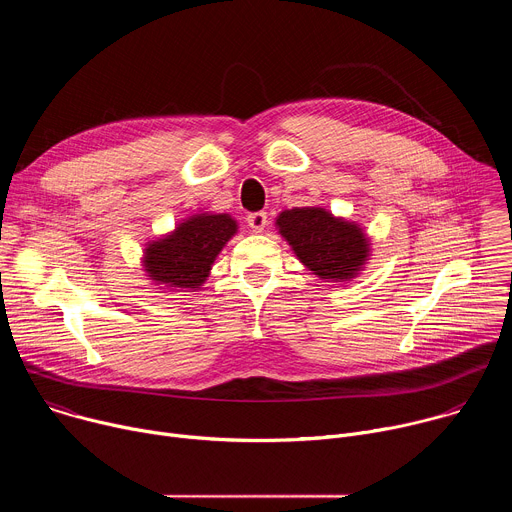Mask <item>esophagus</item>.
<instances>
[{"mask_svg": "<svg viewBox=\"0 0 512 512\" xmlns=\"http://www.w3.org/2000/svg\"><path fill=\"white\" fill-rule=\"evenodd\" d=\"M247 223L255 233H263L267 227V212L259 210V212H251L247 214Z\"/></svg>", "mask_w": 512, "mask_h": 512, "instance_id": "1", "label": "esophagus"}]
</instances>
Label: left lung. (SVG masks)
I'll list each match as a JSON object with an SVG mask.
<instances>
[{
  "label": "left lung",
  "mask_w": 512,
  "mask_h": 512,
  "mask_svg": "<svg viewBox=\"0 0 512 512\" xmlns=\"http://www.w3.org/2000/svg\"><path fill=\"white\" fill-rule=\"evenodd\" d=\"M279 235L320 279L350 281L369 259L371 243L356 223L320 206L283 210L275 218Z\"/></svg>",
  "instance_id": "left-lung-1"
}]
</instances>
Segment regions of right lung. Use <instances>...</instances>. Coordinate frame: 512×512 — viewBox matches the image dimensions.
<instances>
[{
	"mask_svg": "<svg viewBox=\"0 0 512 512\" xmlns=\"http://www.w3.org/2000/svg\"><path fill=\"white\" fill-rule=\"evenodd\" d=\"M237 229L231 214H192L172 233L148 243L143 251V269L162 289H196L206 281L214 259Z\"/></svg>",
	"mask_w": 512,
	"mask_h": 512,
	"instance_id": "1",
	"label": "right lung"
}]
</instances>
